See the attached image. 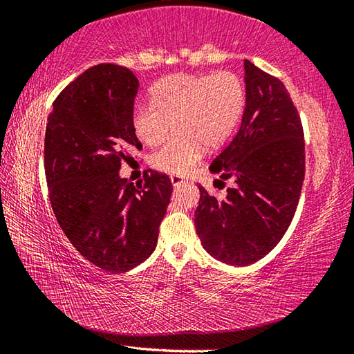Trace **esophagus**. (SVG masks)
<instances>
[{
  "instance_id": "esophagus-1",
  "label": "esophagus",
  "mask_w": 354,
  "mask_h": 354,
  "mask_svg": "<svg viewBox=\"0 0 354 354\" xmlns=\"http://www.w3.org/2000/svg\"><path fill=\"white\" fill-rule=\"evenodd\" d=\"M170 181H171V185L175 189H178L179 185H183V184H185V179L183 178V176H178V175H171L170 176Z\"/></svg>"
}]
</instances>
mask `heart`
I'll use <instances>...</instances> for the list:
<instances>
[{"label": "heart", "mask_w": 354, "mask_h": 354, "mask_svg": "<svg viewBox=\"0 0 354 354\" xmlns=\"http://www.w3.org/2000/svg\"><path fill=\"white\" fill-rule=\"evenodd\" d=\"M243 104V84L232 71L169 75L151 87V104L134 109L133 129L142 143L154 147L175 122L178 136L151 156V165L184 175L200 159L203 147L215 149L227 140Z\"/></svg>", "instance_id": "b5f03b06"}]
</instances>
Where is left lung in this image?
I'll use <instances>...</instances> for the list:
<instances>
[{
    "label": "left lung",
    "mask_w": 354,
    "mask_h": 354,
    "mask_svg": "<svg viewBox=\"0 0 354 354\" xmlns=\"http://www.w3.org/2000/svg\"><path fill=\"white\" fill-rule=\"evenodd\" d=\"M245 109L241 128L209 167L234 187L217 198L198 185L195 227L203 248L227 266L266 257L286 234L304 181L301 120L278 77L243 61Z\"/></svg>",
    "instance_id": "8db88e82"
}]
</instances>
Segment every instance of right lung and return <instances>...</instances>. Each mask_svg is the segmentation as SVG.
Wrapping results in <instances>:
<instances>
[{"label": "right lung", "mask_w": 354, "mask_h": 354, "mask_svg": "<svg viewBox=\"0 0 354 354\" xmlns=\"http://www.w3.org/2000/svg\"><path fill=\"white\" fill-rule=\"evenodd\" d=\"M139 91L133 71L100 64L57 95L45 133V176L59 226L88 262L128 272L158 245L171 196L167 175L148 170L134 184L120 162L142 145L133 129Z\"/></svg>", "instance_id": "obj_1"}]
</instances>
